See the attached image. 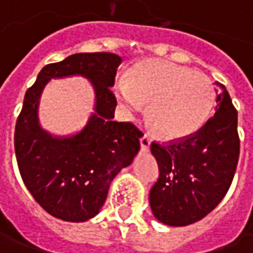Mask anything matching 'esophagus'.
I'll list each match as a JSON object with an SVG mask.
<instances>
[{
  "label": "esophagus",
  "instance_id": "34e87169",
  "mask_svg": "<svg viewBox=\"0 0 253 253\" xmlns=\"http://www.w3.org/2000/svg\"><path fill=\"white\" fill-rule=\"evenodd\" d=\"M139 141H141L142 151H148V149H149V146H151V143H152L151 136H148V135H142Z\"/></svg>",
  "mask_w": 253,
  "mask_h": 253
}]
</instances>
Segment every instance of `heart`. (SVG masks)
<instances>
[{
  "label": "heart",
  "mask_w": 253,
  "mask_h": 253,
  "mask_svg": "<svg viewBox=\"0 0 253 253\" xmlns=\"http://www.w3.org/2000/svg\"><path fill=\"white\" fill-rule=\"evenodd\" d=\"M115 94L128 115L141 114L146 104L155 128L166 138H184L207 122L215 91L206 74L177 64L149 60L138 64Z\"/></svg>",
  "instance_id": "1"
}]
</instances>
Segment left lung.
Wrapping results in <instances>:
<instances>
[{
    "label": "left lung",
    "mask_w": 253,
    "mask_h": 253,
    "mask_svg": "<svg viewBox=\"0 0 253 253\" xmlns=\"http://www.w3.org/2000/svg\"><path fill=\"white\" fill-rule=\"evenodd\" d=\"M217 111L199 131L162 145L152 142L159 179L149 193L155 218L184 227L204 218L219 204L232 183L239 158L238 115L221 83Z\"/></svg>",
    "instance_id": "8db88e82"
}]
</instances>
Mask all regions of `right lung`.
<instances>
[{
	"label": "right lung",
	"instance_id": "1",
	"mask_svg": "<svg viewBox=\"0 0 253 253\" xmlns=\"http://www.w3.org/2000/svg\"><path fill=\"white\" fill-rule=\"evenodd\" d=\"M118 54L76 53L44 66L25 94L15 125V155L26 189L56 218L84 222L98 214L112 179L129 166L139 151L142 132L131 122L112 121L117 107L110 87L115 83ZM83 75L96 92L87 125L72 137H53L39 124L37 108L52 78Z\"/></svg>",
	"mask_w": 253,
	"mask_h": 253
}]
</instances>
